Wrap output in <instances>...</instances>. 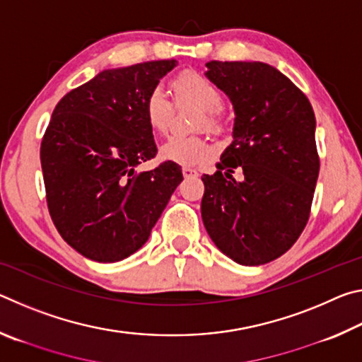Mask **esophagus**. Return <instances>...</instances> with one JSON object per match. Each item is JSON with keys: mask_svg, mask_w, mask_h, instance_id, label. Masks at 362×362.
<instances>
[{"mask_svg": "<svg viewBox=\"0 0 362 362\" xmlns=\"http://www.w3.org/2000/svg\"><path fill=\"white\" fill-rule=\"evenodd\" d=\"M182 174L185 179H196V177H198V170H194L192 168H183Z\"/></svg>", "mask_w": 362, "mask_h": 362, "instance_id": "esophagus-1", "label": "esophagus"}]
</instances>
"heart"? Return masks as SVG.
Here are the masks:
<instances>
[{"mask_svg":"<svg viewBox=\"0 0 362 362\" xmlns=\"http://www.w3.org/2000/svg\"><path fill=\"white\" fill-rule=\"evenodd\" d=\"M175 103L189 102L201 108L196 126L211 132H222L225 126V112L222 107L223 97L216 84L201 76L193 70H183L170 79ZM144 115L146 124L158 134L168 132L174 115V105L169 97L159 88L151 89L145 97ZM212 145L201 136L170 137L159 148V156L164 161L180 164V166H199L212 156Z\"/></svg>","mask_w":362,"mask_h":362,"instance_id":"1","label":"heart"}]
</instances>
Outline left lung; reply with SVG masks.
Here are the masks:
<instances>
[{"instance_id":"8db88e82","label":"left lung","mask_w":362,"mask_h":362,"mask_svg":"<svg viewBox=\"0 0 362 362\" xmlns=\"http://www.w3.org/2000/svg\"><path fill=\"white\" fill-rule=\"evenodd\" d=\"M211 81L235 107V140L204 174L201 216L211 240L241 265L287 252L308 223L320 155L313 107L302 90L263 62L207 64ZM242 170L240 182L232 179Z\"/></svg>"}]
</instances>
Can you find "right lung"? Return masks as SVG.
<instances>
[{
    "mask_svg": "<svg viewBox=\"0 0 362 362\" xmlns=\"http://www.w3.org/2000/svg\"><path fill=\"white\" fill-rule=\"evenodd\" d=\"M175 60L103 70L65 94L41 140L46 203L60 236L95 262H119L148 240L177 185L179 164L156 156L145 97Z\"/></svg>",
    "mask_w": 362,
    "mask_h": 362,
    "instance_id": "add662e5",
    "label": "right lung"
}]
</instances>
